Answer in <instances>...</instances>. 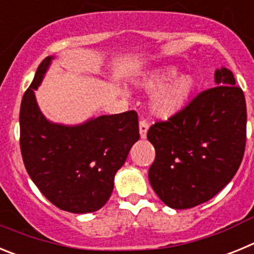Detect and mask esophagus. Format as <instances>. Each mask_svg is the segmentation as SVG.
<instances>
[{
	"instance_id": "1",
	"label": "esophagus",
	"mask_w": 254,
	"mask_h": 254,
	"mask_svg": "<svg viewBox=\"0 0 254 254\" xmlns=\"http://www.w3.org/2000/svg\"><path fill=\"white\" fill-rule=\"evenodd\" d=\"M147 129H149V123H147V121L141 120L140 121V136H141V138H146Z\"/></svg>"
}]
</instances>
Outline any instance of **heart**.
<instances>
[{
  "label": "heart",
  "instance_id": "heart-1",
  "mask_svg": "<svg viewBox=\"0 0 254 254\" xmlns=\"http://www.w3.org/2000/svg\"><path fill=\"white\" fill-rule=\"evenodd\" d=\"M178 76V68L164 66L145 73L138 81V86L147 93H155L151 100V109L156 116L168 118L190 102L196 82L190 75Z\"/></svg>",
  "mask_w": 254,
  "mask_h": 254
}]
</instances>
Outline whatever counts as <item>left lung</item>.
<instances>
[{"mask_svg": "<svg viewBox=\"0 0 254 254\" xmlns=\"http://www.w3.org/2000/svg\"><path fill=\"white\" fill-rule=\"evenodd\" d=\"M216 86L147 131L155 147L149 181L167 206L190 208L211 199L235 176L243 160L247 107L228 68L216 69Z\"/></svg>", "mask_w": 254, "mask_h": 254, "instance_id": "left-lung-1", "label": "left lung"}]
</instances>
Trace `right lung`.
<instances>
[{
  "instance_id": "obj_1",
  "label": "right lung",
  "mask_w": 254,
  "mask_h": 254,
  "mask_svg": "<svg viewBox=\"0 0 254 254\" xmlns=\"http://www.w3.org/2000/svg\"><path fill=\"white\" fill-rule=\"evenodd\" d=\"M52 57L38 66L20 107V149L31 181L58 208L73 214L99 210L113 190L117 170L140 138L134 111L100 116L80 126L56 125L40 113L34 90Z\"/></svg>"
}]
</instances>
